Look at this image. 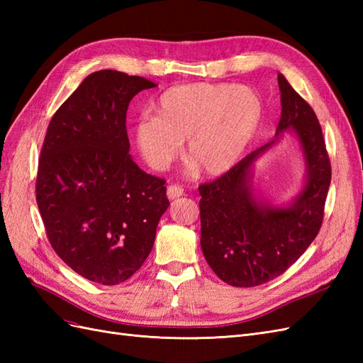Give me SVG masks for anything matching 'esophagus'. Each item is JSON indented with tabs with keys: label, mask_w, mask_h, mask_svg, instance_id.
I'll use <instances>...</instances> for the list:
<instances>
[{
	"label": "esophagus",
	"mask_w": 363,
	"mask_h": 363,
	"mask_svg": "<svg viewBox=\"0 0 363 363\" xmlns=\"http://www.w3.org/2000/svg\"><path fill=\"white\" fill-rule=\"evenodd\" d=\"M167 192H168L169 199H179V196L183 195V188L179 184H169Z\"/></svg>",
	"instance_id": "1"
}]
</instances>
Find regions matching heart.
Wrapping results in <instances>:
<instances>
[{
	"label": "heart",
	"mask_w": 363,
	"mask_h": 363,
	"mask_svg": "<svg viewBox=\"0 0 363 363\" xmlns=\"http://www.w3.org/2000/svg\"><path fill=\"white\" fill-rule=\"evenodd\" d=\"M155 112L136 125L138 147L151 168H167L188 139L186 157L204 174L219 175L244 155L259 128L263 104L250 86L191 83L164 91Z\"/></svg>",
	"instance_id": "b5f03b06"
}]
</instances>
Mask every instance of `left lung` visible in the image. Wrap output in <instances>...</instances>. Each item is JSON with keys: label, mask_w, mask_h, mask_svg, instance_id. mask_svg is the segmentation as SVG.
Listing matches in <instances>:
<instances>
[{"label": "left lung", "mask_w": 363, "mask_h": 363, "mask_svg": "<svg viewBox=\"0 0 363 363\" xmlns=\"http://www.w3.org/2000/svg\"><path fill=\"white\" fill-rule=\"evenodd\" d=\"M277 136L292 128L306 163L307 183L291 207L260 204L251 194L252 162L274 142L250 152L218 179L200 184L201 248L208 267L230 286L252 288L276 279L307 250L323 225L332 164L313 108L281 74Z\"/></svg>", "instance_id": "obj_1"}]
</instances>
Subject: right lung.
<instances>
[{"mask_svg": "<svg viewBox=\"0 0 363 363\" xmlns=\"http://www.w3.org/2000/svg\"><path fill=\"white\" fill-rule=\"evenodd\" d=\"M157 86L113 69L87 75L43 139L36 201L57 256L82 277L112 286L142 267L167 211V180L130 157L127 108Z\"/></svg>", "mask_w": 363, "mask_h": 363, "instance_id": "1", "label": "right lung"}]
</instances>
